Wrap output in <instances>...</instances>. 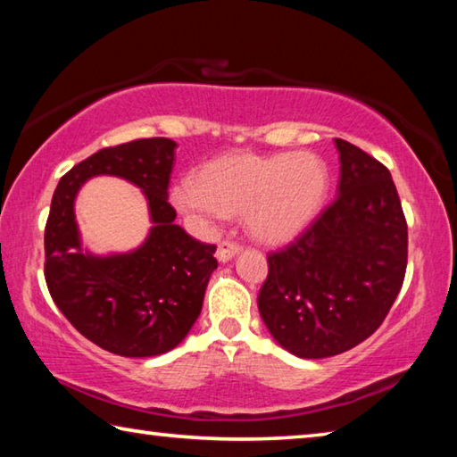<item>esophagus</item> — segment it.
<instances>
[{"instance_id": "obj_1", "label": "esophagus", "mask_w": 457, "mask_h": 457, "mask_svg": "<svg viewBox=\"0 0 457 457\" xmlns=\"http://www.w3.org/2000/svg\"><path fill=\"white\" fill-rule=\"evenodd\" d=\"M237 252H239L237 242H234V239H223V242H220V245H218V260L228 262L234 258Z\"/></svg>"}]
</instances>
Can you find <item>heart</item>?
Wrapping results in <instances>:
<instances>
[{"label":"heart","mask_w":457,"mask_h":457,"mask_svg":"<svg viewBox=\"0 0 457 457\" xmlns=\"http://www.w3.org/2000/svg\"><path fill=\"white\" fill-rule=\"evenodd\" d=\"M327 191L328 169L312 153H234L207 163L197 181L177 185L171 199L199 218L244 213L253 237L286 242L316 218Z\"/></svg>","instance_id":"b5f03b06"}]
</instances>
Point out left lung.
I'll list each match as a JSON object with an SVG mask.
<instances>
[{
  "label": "left lung",
  "mask_w": 457,
  "mask_h": 457,
  "mask_svg": "<svg viewBox=\"0 0 457 457\" xmlns=\"http://www.w3.org/2000/svg\"><path fill=\"white\" fill-rule=\"evenodd\" d=\"M338 195L296 239L268 252L258 308L286 351L322 359L381 327L405 280L407 221L389 169L335 138Z\"/></svg>",
  "instance_id": "1"
}]
</instances>
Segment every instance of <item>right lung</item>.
Instances as JSON below:
<instances>
[{"mask_svg":"<svg viewBox=\"0 0 457 457\" xmlns=\"http://www.w3.org/2000/svg\"><path fill=\"white\" fill-rule=\"evenodd\" d=\"M175 143L165 137L106 146L62 175L44 234V276L50 296L72 327L100 349L120 357H154L175 349L204 306L218 245L175 226L169 181ZM95 174L138 184L155 223L147 242L122 257L95 259L79 250L73 197Z\"/></svg>","mask_w":457,"mask_h":457,"instance_id":"obj_1","label":"right lung"}]
</instances>
